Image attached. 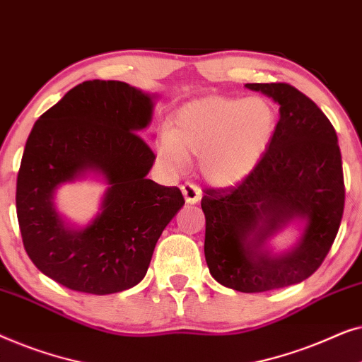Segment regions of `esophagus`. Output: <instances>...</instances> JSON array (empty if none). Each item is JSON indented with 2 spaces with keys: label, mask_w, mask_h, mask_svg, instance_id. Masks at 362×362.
Wrapping results in <instances>:
<instances>
[{
  "label": "esophagus",
  "mask_w": 362,
  "mask_h": 362,
  "mask_svg": "<svg viewBox=\"0 0 362 362\" xmlns=\"http://www.w3.org/2000/svg\"><path fill=\"white\" fill-rule=\"evenodd\" d=\"M181 191H182V196H185L187 204H196V202H199L201 197H202V192H201L199 187L191 185V182H186V185H182Z\"/></svg>",
  "instance_id": "obj_1"
}]
</instances>
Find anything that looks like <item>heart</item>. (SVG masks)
Segmentation results:
<instances>
[{"instance_id":"heart-1","label":"heart","mask_w":362,"mask_h":362,"mask_svg":"<svg viewBox=\"0 0 362 362\" xmlns=\"http://www.w3.org/2000/svg\"><path fill=\"white\" fill-rule=\"evenodd\" d=\"M276 122V108L265 97L201 98L176 112L171 133H163L158 141V158L168 170L182 171L189 155H199L207 181L235 185L260 163Z\"/></svg>"}]
</instances>
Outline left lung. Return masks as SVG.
Instances as JSON below:
<instances>
[{
    "mask_svg": "<svg viewBox=\"0 0 362 362\" xmlns=\"http://www.w3.org/2000/svg\"><path fill=\"white\" fill-rule=\"evenodd\" d=\"M280 105L265 155L244 181L207 189L204 255L211 275L227 288L260 293L313 275L333 245L344 209L338 136L318 105L288 83H245ZM302 224L297 244L275 255L269 240Z\"/></svg>",
    "mask_w": 362,
    "mask_h": 362,
    "instance_id": "8db88e82",
    "label": "left lung"
}]
</instances>
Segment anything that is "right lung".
I'll return each mask as SVG.
<instances>
[{
	"label": "right lung",
	"mask_w": 362,
	"mask_h": 362,
	"mask_svg": "<svg viewBox=\"0 0 362 362\" xmlns=\"http://www.w3.org/2000/svg\"><path fill=\"white\" fill-rule=\"evenodd\" d=\"M156 95L120 81L71 88L34 123L16 182V212L33 264L67 288L110 295L140 284L161 232L185 204L177 187L148 180L155 155L138 135ZM95 175L107 185L87 226L67 223L55 192Z\"/></svg>",
	"instance_id": "right-lung-1"
}]
</instances>
